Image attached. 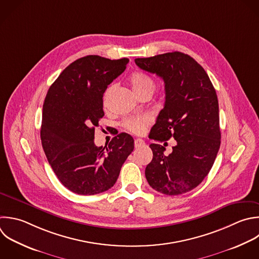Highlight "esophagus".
Returning <instances> with one entry per match:
<instances>
[{
  "label": "esophagus",
  "instance_id": "esophagus-1",
  "mask_svg": "<svg viewBox=\"0 0 259 259\" xmlns=\"http://www.w3.org/2000/svg\"><path fill=\"white\" fill-rule=\"evenodd\" d=\"M144 145H145V142L142 139H136L135 140V147L136 148H140V147H142Z\"/></svg>",
  "mask_w": 259,
  "mask_h": 259
}]
</instances>
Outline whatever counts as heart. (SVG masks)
I'll return each mask as SVG.
<instances>
[{"mask_svg": "<svg viewBox=\"0 0 259 259\" xmlns=\"http://www.w3.org/2000/svg\"><path fill=\"white\" fill-rule=\"evenodd\" d=\"M130 83L132 85V88L137 94H140L147 90L154 91L155 89V82L154 80L147 74L143 72H134L130 77ZM111 87H109L105 92V97L109 93ZM104 97V100H105ZM151 119L149 116H139V117H130L124 120L123 125L124 127L137 135L143 134L147 126L149 125Z\"/></svg>", "mask_w": 259, "mask_h": 259, "instance_id": "b5f03b06", "label": "heart"}]
</instances>
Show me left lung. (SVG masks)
<instances>
[{"label":"left lung","instance_id":"left-lung-1","mask_svg":"<svg viewBox=\"0 0 259 259\" xmlns=\"http://www.w3.org/2000/svg\"><path fill=\"white\" fill-rule=\"evenodd\" d=\"M137 66L165 84V104L151 130L159 142L174 138L176 146L151 144L153 159L145 170L152 188L178 195L195 188L212 167L221 145L219 102L203 68L180 52L136 59Z\"/></svg>","mask_w":259,"mask_h":259}]
</instances>
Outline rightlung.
<instances>
[{
    "label": "right lung",
    "mask_w": 259,
    "mask_h": 259,
    "mask_svg": "<svg viewBox=\"0 0 259 259\" xmlns=\"http://www.w3.org/2000/svg\"><path fill=\"white\" fill-rule=\"evenodd\" d=\"M128 59L87 56L69 65L50 87L42 109L40 139L55 174L69 190L97 194L111 188L133 152L125 133L108 148L94 144L95 126L104 116L103 94L126 68Z\"/></svg>",
    "instance_id": "right-lung-1"
}]
</instances>
